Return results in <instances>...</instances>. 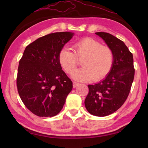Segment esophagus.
I'll use <instances>...</instances> for the list:
<instances>
[{"label": "esophagus", "mask_w": 148, "mask_h": 148, "mask_svg": "<svg viewBox=\"0 0 148 148\" xmlns=\"http://www.w3.org/2000/svg\"><path fill=\"white\" fill-rule=\"evenodd\" d=\"M79 83H77V82H75V81H73V88L77 87L78 85H79Z\"/></svg>", "instance_id": "obj_1"}]
</instances>
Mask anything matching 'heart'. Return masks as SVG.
Instances as JSON below:
<instances>
[{
	"label": "heart",
	"mask_w": 148,
	"mask_h": 148,
	"mask_svg": "<svg viewBox=\"0 0 148 148\" xmlns=\"http://www.w3.org/2000/svg\"><path fill=\"white\" fill-rule=\"evenodd\" d=\"M74 53L63 48L58 55V60L64 71L71 74L82 61L83 67L72 74L74 79L80 81L92 79L99 81L111 72L114 61L113 50L108 46L91 37H85L74 44Z\"/></svg>",
	"instance_id": "obj_1"
}]
</instances>
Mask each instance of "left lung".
Segmentation results:
<instances>
[{
  "label": "left lung",
  "mask_w": 148,
  "mask_h": 148,
  "mask_svg": "<svg viewBox=\"0 0 148 148\" xmlns=\"http://www.w3.org/2000/svg\"><path fill=\"white\" fill-rule=\"evenodd\" d=\"M114 51V61L109 74L99 83L88 86L86 109L91 114L106 116L114 112L126 101L132 84L135 69L133 55L125 43L106 32H96Z\"/></svg>",
  "instance_id": "obj_1"
}]
</instances>
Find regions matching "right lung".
<instances>
[{"mask_svg":"<svg viewBox=\"0 0 148 148\" xmlns=\"http://www.w3.org/2000/svg\"><path fill=\"white\" fill-rule=\"evenodd\" d=\"M74 33L55 32L28 45L19 62L16 84L22 102L33 114L52 117L60 112L72 82L62 70L58 55Z\"/></svg>","mask_w":148,"mask_h":148,"instance_id":"1","label":"right lung"}]
</instances>
